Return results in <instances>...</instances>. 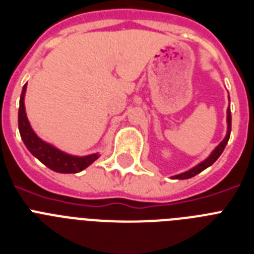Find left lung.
I'll use <instances>...</instances> for the list:
<instances>
[{
	"instance_id": "left-lung-1",
	"label": "left lung",
	"mask_w": 254,
	"mask_h": 254,
	"mask_svg": "<svg viewBox=\"0 0 254 254\" xmlns=\"http://www.w3.org/2000/svg\"><path fill=\"white\" fill-rule=\"evenodd\" d=\"M230 133H231V111H230V106H229V108H227V133H226V137L223 138L222 142H221V143H219L218 146H217L212 152H210L209 156L206 157L205 160H203L201 163H199L197 165L191 168V169L186 170V172H183V173L173 176L172 178H173V180H189V178L195 177L196 174L201 173V172H203L204 169H206V168H209L210 165H212V164L214 163L219 156H221V153H222L223 150H225L226 144H227V142H229L230 139Z\"/></svg>"
}]
</instances>
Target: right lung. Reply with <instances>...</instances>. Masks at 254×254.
<instances>
[{
  "instance_id": "right-lung-1",
  "label": "right lung",
  "mask_w": 254,
  "mask_h": 254,
  "mask_svg": "<svg viewBox=\"0 0 254 254\" xmlns=\"http://www.w3.org/2000/svg\"><path fill=\"white\" fill-rule=\"evenodd\" d=\"M25 91H27V84L23 86L20 102H19L18 125L20 137H22L23 142H24L29 152L36 159L40 160L44 165H46L49 169L54 170L57 173H78V172L84 170L85 168L94 163L95 160L99 157V153H91V155H86V156H74V155L63 152L55 146L45 142L38 137L32 129L28 117L25 114Z\"/></svg>"
}]
</instances>
